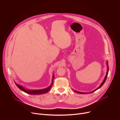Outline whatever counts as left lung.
<instances>
[{
  "instance_id": "left-lung-1",
  "label": "left lung",
  "mask_w": 120,
  "mask_h": 120,
  "mask_svg": "<svg viewBox=\"0 0 120 120\" xmlns=\"http://www.w3.org/2000/svg\"><path fill=\"white\" fill-rule=\"evenodd\" d=\"M107 67H108V70H107V73H106V76H105V79H104V81H103V82H102V83L101 84V85L100 86L97 88V89H96L95 90H94V91H93L92 92H91L90 93H93V92H95V91H96L97 90H98V89H99L100 87H101L102 86V85H103L104 84V83L105 82V81H106V78H107V75H108V63H107ZM75 92H76V93H79V94H86V93H82V92H77V91H75Z\"/></svg>"
}]
</instances>
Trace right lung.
Instances as JSON below:
<instances>
[{
	"label": "right lung",
	"mask_w": 120,
	"mask_h": 120,
	"mask_svg": "<svg viewBox=\"0 0 120 120\" xmlns=\"http://www.w3.org/2000/svg\"><path fill=\"white\" fill-rule=\"evenodd\" d=\"M55 78V75H53V79H52V83H51V85L50 86L45 88V89H42V90H27L26 89H25V88H24L22 86H21V85H19L18 84H16L15 82V84L21 90L23 91V92H25L26 93H27L28 94H45L46 93H47L51 88V87H52V85L53 84V81Z\"/></svg>",
	"instance_id": "1"
}]
</instances>
